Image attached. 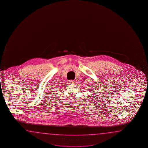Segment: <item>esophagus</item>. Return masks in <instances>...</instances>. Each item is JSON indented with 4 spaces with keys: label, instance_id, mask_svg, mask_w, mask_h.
<instances>
[{
    "label": "esophagus",
    "instance_id": "obj_1",
    "mask_svg": "<svg viewBox=\"0 0 148 148\" xmlns=\"http://www.w3.org/2000/svg\"><path fill=\"white\" fill-rule=\"evenodd\" d=\"M69 83H73L74 82V80H69Z\"/></svg>",
    "mask_w": 148,
    "mask_h": 148
}]
</instances>
